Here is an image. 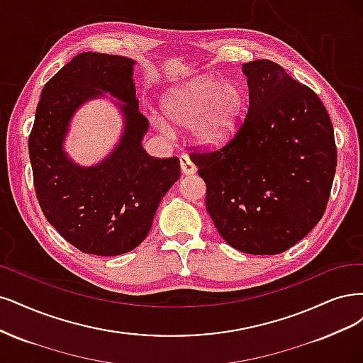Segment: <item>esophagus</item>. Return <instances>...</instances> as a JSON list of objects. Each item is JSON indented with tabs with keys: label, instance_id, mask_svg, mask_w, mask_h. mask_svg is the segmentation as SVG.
Listing matches in <instances>:
<instances>
[{
	"label": "esophagus",
	"instance_id": "1",
	"mask_svg": "<svg viewBox=\"0 0 363 363\" xmlns=\"http://www.w3.org/2000/svg\"><path fill=\"white\" fill-rule=\"evenodd\" d=\"M179 164H181L182 173H185V174H191V173L196 172L194 162H193L189 157H186V155H181V157H179Z\"/></svg>",
	"mask_w": 363,
	"mask_h": 363
}]
</instances>
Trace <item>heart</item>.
<instances>
[{"label": "heart", "mask_w": 363, "mask_h": 363, "mask_svg": "<svg viewBox=\"0 0 363 363\" xmlns=\"http://www.w3.org/2000/svg\"><path fill=\"white\" fill-rule=\"evenodd\" d=\"M242 110L244 93L240 86L214 78L193 79L164 98L167 118L179 126L191 128L197 142L206 146L226 143L237 130ZM157 123L161 131L170 133L164 121Z\"/></svg>", "instance_id": "heart-1"}]
</instances>
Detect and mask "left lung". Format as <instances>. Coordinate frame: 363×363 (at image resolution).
Returning <instances> with one entry per match:
<instances>
[{
    "instance_id": "1",
    "label": "left lung",
    "mask_w": 363,
    "mask_h": 363,
    "mask_svg": "<svg viewBox=\"0 0 363 363\" xmlns=\"http://www.w3.org/2000/svg\"><path fill=\"white\" fill-rule=\"evenodd\" d=\"M249 108L225 146L190 147L205 203L229 245L282 253L321 220L336 170L333 125L317 93L272 60L242 65Z\"/></svg>"
}]
</instances>
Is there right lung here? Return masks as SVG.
Segmentation results:
<instances>
[{
  "label": "right lung",
  "instance_id": "1",
  "mask_svg": "<svg viewBox=\"0 0 363 363\" xmlns=\"http://www.w3.org/2000/svg\"><path fill=\"white\" fill-rule=\"evenodd\" d=\"M134 60L83 52L42 90L28 137L33 182L46 220L83 253L116 256L135 249L150 230L160 201L181 177L178 157H150L142 146L147 119L138 111ZM110 91L125 104L123 142L95 168H78L61 145L84 100Z\"/></svg>",
  "mask_w": 363,
  "mask_h": 363
}]
</instances>
